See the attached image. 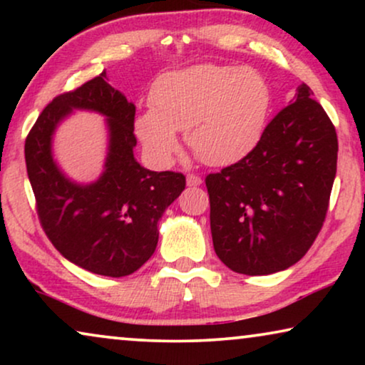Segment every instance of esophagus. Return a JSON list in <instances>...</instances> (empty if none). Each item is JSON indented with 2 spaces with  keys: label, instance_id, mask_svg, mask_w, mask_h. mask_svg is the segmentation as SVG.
Instances as JSON below:
<instances>
[{
  "label": "esophagus",
  "instance_id": "esophagus-1",
  "mask_svg": "<svg viewBox=\"0 0 365 365\" xmlns=\"http://www.w3.org/2000/svg\"><path fill=\"white\" fill-rule=\"evenodd\" d=\"M186 182H187V186H199V184L202 182V179L199 178L197 174H187Z\"/></svg>",
  "mask_w": 365,
  "mask_h": 365
}]
</instances>
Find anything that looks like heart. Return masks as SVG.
<instances>
[{
	"mask_svg": "<svg viewBox=\"0 0 365 365\" xmlns=\"http://www.w3.org/2000/svg\"><path fill=\"white\" fill-rule=\"evenodd\" d=\"M271 89L252 68L197 64L154 81L151 108L139 113L134 131L149 159L166 168L179 151L176 131L209 166L246 158L266 131Z\"/></svg>",
	"mask_w": 365,
	"mask_h": 365,
	"instance_id": "obj_1",
	"label": "heart"
}]
</instances>
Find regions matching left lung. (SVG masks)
<instances>
[{"mask_svg":"<svg viewBox=\"0 0 365 365\" xmlns=\"http://www.w3.org/2000/svg\"><path fill=\"white\" fill-rule=\"evenodd\" d=\"M337 151L336 128L302 83L246 158L206 176L217 257L266 276L306 256L326 221Z\"/></svg>","mask_w":365,"mask_h":365,"instance_id":"left-lung-1","label":"left lung"}]
</instances>
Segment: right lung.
Instances as JSON below:
<instances>
[{
    "instance_id": "obj_1",
    "label": "right lung",
    "mask_w": 365,
    "mask_h": 365,
    "mask_svg": "<svg viewBox=\"0 0 365 365\" xmlns=\"http://www.w3.org/2000/svg\"><path fill=\"white\" fill-rule=\"evenodd\" d=\"M73 108L108 118L110 153L103 176L89 187L64 178L52 161L51 136ZM136 106L106 83V71L53 99L24 143L28 178L43 231L68 261L89 272L124 277L158 246V222L186 187L181 173H154L134 159Z\"/></svg>"
}]
</instances>
